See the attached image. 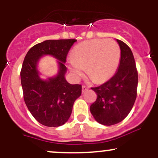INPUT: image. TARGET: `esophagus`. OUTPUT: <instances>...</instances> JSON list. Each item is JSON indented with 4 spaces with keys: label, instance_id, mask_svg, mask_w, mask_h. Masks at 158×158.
I'll return each mask as SVG.
<instances>
[{
    "label": "esophagus",
    "instance_id": "esophagus-1",
    "mask_svg": "<svg viewBox=\"0 0 158 158\" xmlns=\"http://www.w3.org/2000/svg\"><path fill=\"white\" fill-rule=\"evenodd\" d=\"M88 86H87V85H82V92L84 93L85 90H87L88 89Z\"/></svg>",
    "mask_w": 158,
    "mask_h": 158
}]
</instances>
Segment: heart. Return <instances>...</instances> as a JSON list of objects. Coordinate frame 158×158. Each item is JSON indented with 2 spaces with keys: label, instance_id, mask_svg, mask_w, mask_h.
<instances>
[{
  "label": "heart",
  "instance_id": "1",
  "mask_svg": "<svg viewBox=\"0 0 158 158\" xmlns=\"http://www.w3.org/2000/svg\"><path fill=\"white\" fill-rule=\"evenodd\" d=\"M120 59V48L112 39H91L74 48L69 60V68L77 77L86 73L94 82L109 79L117 70Z\"/></svg>",
  "mask_w": 158,
  "mask_h": 158
}]
</instances>
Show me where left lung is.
Returning <instances> with one entry per match:
<instances>
[{
    "mask_svg": "<svg viewBox=\"0 0 158 158\" xmlns=\"http://www.w3.org/2000/svg\"><path fill=\"white\" fill-rule=\"evenodd\" d=\"M121 50L118 70L100 86L91 88L97 94L90 110L96 120L105 126H112L123 120L131 111L137 98L138 73L131 49L117 39Z\"/></svg>",
    "mask_w": 158,
    "mask_h": 158,
    "instance_id": "1",
    "label": "left lung"
}]
</instances>
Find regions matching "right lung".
I'll list each match as a JSON object with an SVG mask.
<instances>
[{
	"mask_svg": "<svg viewBox=\"0 0 158 158\" xmlns=\"http://www.w3.org/2000/svg\"><path fill=\"white\" fill-rule=\"evenodd\" d=\"M76 39L47 40L34 45L27 52L21 70V81L25 104L33 117L41 124L58 127L68 120L73 103L81 94V85H71L64 74L69 50ZM44 55L56 57L60 72L56 77L44 81L38 77L37 62Z\"/></svg>",
	"mask_w": 158,
	"mask_h": 158,
	"instance_id": "right-lung-1",
	"label": "right lung"
}]
</instances>
